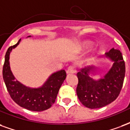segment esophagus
Returning <instances> with one entry per match:
<instances>
[{"label": "esophagus", "instance_id": "esophagus-1", "mask_svg": "<svg viewBox=\"0 0 130 130\" xmlns=\"http://www.w3.org/2000/svg\"><path fill=\"white\" fill-rule=\"evenodd\" d=\"M76 72V70H74V66H70L67 70V74H74Z\"/></svg>", "mask_w": 130, "mask_h": 130}]
</instances>
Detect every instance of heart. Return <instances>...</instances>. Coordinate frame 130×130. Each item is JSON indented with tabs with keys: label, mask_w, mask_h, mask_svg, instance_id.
<instances>
[{
	"label": "heart",
	"mask_w": 130,
	"mask_h": 130,
	"mask_svg": "<svg viewBox=\"0 0 130 130\" xmlns=\"http://www.w3.org/2000/svg\"><path fill=\"white\" fill-rule=\"evenodd\" d=\"M90 45H91V43L89 42H85V43H82V45H81L83 49H87Z\"/></svg>",
	"instance_id": "1"
}]
</instances>
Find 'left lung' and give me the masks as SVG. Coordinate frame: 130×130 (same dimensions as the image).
<instances>
[{
	"label": "left lung",
	"mask_w": 130,
	"mask_h": 130,
	"mask_svg": "<svg viewBox=\"0 0 130 130\" xmlns=\"http://www.w3.org/2000/svg\"><path fill=\"white\" fill-rule=\"evenodd\" d=\"M103 57L112 62V66L103 78L95 80L91 77L95 66L82 68L77 73L78 79L76 94L84 106L96 109L111 103L119 96L123 84L125 65L121 52L112 48Z\"/></svg>",
	"instance_id": "left-lung-1"
}]
</instances>
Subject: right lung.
Returning a JSON list of instances; mask_svg holds the SVG:
<instances>
[{
  "mask_svg": "<svg viewBox=\"0 0 130 130\" xmlns=\"http://www.w3.org/2000/svg\"><path fill=\"white\" fill-rule=\"evenodd\" d=\"M21 41L20 39L16 45L9 47L7 51L3 68L4 82L11 98L19 105L31 111H44L51 107L55 102L59 89L66 78V72L64 70H61L53 73L39 87H27L19 82L11 72L9 55Z\"/></svg>",
  "mask_w": 130,
  "mask_h": 130,
  "instance_id": "right-lung-1",
  "label": "right lung"
}]
</instances>
